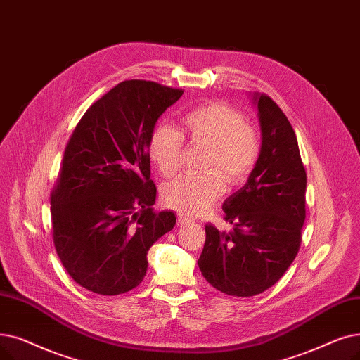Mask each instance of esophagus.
<instances>
[{
	"instance_id": "1",
	"label": "esophagus",
	"mask_w": 360,
	"mask_h": 360,
	"mask_svg": "<svg viewBox=\"0 0 360 360\" xmlns=\"http://www.w3.org/2000/svg\"><path fill=\"white\" fill-rule=\"evenodd\" d=\"M176 222H178V225H186V224H190L191 221H190V219L186 217L185 214L178 213V216H176Z\"/></svg>"
}]
</instances>
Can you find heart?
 Wrapping results in <instances>:
<instances>
[{"mask_svg":"<svg viewBox=\"0 0 360 360\" xmlns=\"http://www.w3.org/2000/svg\"><path fill=\"white\" fill-rule=\"evenodd\" d=\"M181 122L184 136L191 144L209 146L202 163V170L207 172L170 182L163 188L162 200L172 210L200 216L221 198L224 180L236 188L252 175L260 155V134L240 108L225 101L201 104L186 112ZM184 136L167 124H158L150 134L148 155L165 178H172L179 169Z\"/></svg>","mask_w":360,"mask_h":360,"instance_id":"heart-1","label":"heart"}]
</instances>
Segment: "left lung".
I'll return each mask as SVG.
<instances>
[{
	"mask_svg": "<svg viewBox=\"0 0 360 360\" xmlns=\"http://www.w3.org/2000/svg\"><path fill=\"white\" fill-rule=\"evenodd\" d=\"M262 127L257 165L224 202L229 232L206 225L198 268L228 295L252 297L285 274L302 244L306 169L290 120L266 94L255 97Z\"/></svg>",
	"mask_w": 360,
	"mask_h": 360,
	"instance_id": "1",
	"label": "left lung"
}]
</instances>
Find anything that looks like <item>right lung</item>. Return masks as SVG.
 Segmentation results:
<instances>
[{
	"mask_svg": "<svg viewBox=\"0 0 360 360\" xmlns=\"http://www.w3.org/2000/svg\"><path fill=\"white\" fill-rule=\"evenodd\" d=\"M182 89L123 81L94 103L72 132L51 191L56 252L81 287L101 295L144 279L150 247L176 224L155 212L148 138Z\"/></svg>",
	"mask_w": 360,
	"mask_h": 360,
	"instance_id": "obj_1",
	"label": "right lung"
}]
</instances>
